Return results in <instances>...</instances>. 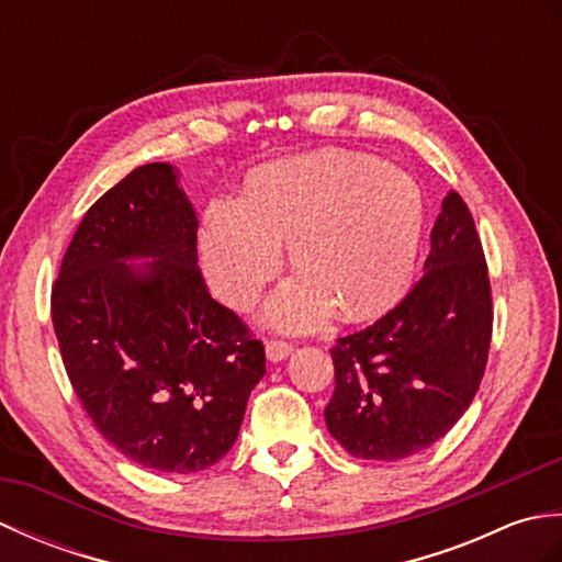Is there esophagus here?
<instances>
[{"mask_svg":"<svg viewBox=\"0 0 562 562\" xmlns=\"http://www.w3.org/2000/svg\"><path fill=\"white\" fill-rule=\"evenodd\" d=\"M292 355V345L290 342H280V340H268L266 342V357L268 362H282L288 360V357Z\"/></svg>","mask_w":562,"mask_h":562,"instance_id":"1","label":"esophagus"}]
</instances>
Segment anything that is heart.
I'll use <instances>...</instances> for the list:
<instances>
[{"label":"heart","instance_id":"1","mask_svg":"<svg viewBox=\"0 0 562 562\" xmlns=\"http://www.w3.org/2000/svg\"><path fill=\"white\" fill-rule=\"evenodd\" d=\"M423 193L408 173L372 157L318 151L260 166L241 200H212L200 258L214 294L236 308L256 300L282 266L290 278L262 306V324L302 333L376 316L398 300L423 234Z\"/></svg>","mask_w":562,"mask_h":562}]
</instances>
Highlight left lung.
Returning <instances> with one entry per match:
<instances>
[{
	"label": "left lung",
	"instance_id": "left-lung-1",
	"mask_svg": "<svg viewBox=\"0 0 562 562\" xmlns=\"http://www.w3.org/2000/svg\"><path fill=\"white\" fill-rule=\"evenodd\" d=\"M423 272L396 308L330 350L336 391L324 417L355 459L398 461L432 447L481 386L493 333L491 280L457 193L441 200Z\"/></svg>",
	"mask_w": 562,
	"mask_h": 562
}]
</instances>
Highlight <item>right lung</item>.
Returning <instances> with one entry per match:
<instances>
[{
	"instance_id": "1",
	"label": "right lung",
	"mask_w": 562,
	"mask_h": 562,
	"mask_svg": "<svg viewBox=\"0 0 562 562\" xmlns=\"http://www.w3.org/2000/svg\"><path fill=\"white\" fill-rule=\"evenodd\" d=\"M198 214L171 164L127 173L79 224L53 288L67 376L142 469L198 473L234 447L266 352L198 270Z\"/></svg>"
}]
</instances>
